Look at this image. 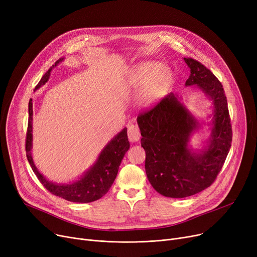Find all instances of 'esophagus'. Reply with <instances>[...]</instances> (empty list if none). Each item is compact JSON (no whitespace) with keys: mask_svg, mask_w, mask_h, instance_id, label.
I'll list each match as a JSON object with an SVG mask.
<instances>
[{"mask_svg":"<svg viewBox=\"0 0 257 257\" xmlns=\"http://www.w3.org/2000/svg\"><path fill=\"white\" fill-rule=\"evenodd\" d=\"M141 138V131L138 125H130L128 127V139L130 142H138Z\"/></svg>","mask_w":257,"mask_h":257,"instance_id":"esophagus-1","label":"esophagus"}]
</instances>
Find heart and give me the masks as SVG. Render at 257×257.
Returning <instances> with one entry per match:
<instances>
[{
    "instance_id": "heart-1",
    "label": "heart",
    "mask_w": 257,
    "mask_h": 257,
    "mask_svg": "<svg viewBox=\"0 0 257 257\" xmlns=\"http://www.w3.org/2000/svg\"><path fill=\"white\" fill-rule=\"evenodd\" d=\"M171 73L166 66L157 61H144L138 64L131 73L133 84L146 87L143 91V100L147 103L153 102L170 82Z\"/></svg>"
}]
</instances>
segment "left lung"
I'll return each instance as SVG.
<instances>
[{
  "instance_id": "1",
  "label": "left lung",
  "mask_w": 257,
  "mask_h": 257,
  "mask_svg": "<svg viewBox=\"0 0 257 257\" xmlns=\"http://www.w3.org/2000/svg\"><path fill=\"white\" fill-rule=\"evenodd\" d=\"M191 69L185 85H197L213 102L212 129L208 146L194 152L188 140L199 123L173 92L138 116L145 169L151 185L170 198H184L210 186L230 150L232 128L222 83L210 70L193 58H184Z\"/></svg>"
}]
</instances>
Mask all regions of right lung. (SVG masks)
<instances>
[{"label":"right lung","mask_w":257,"mask_h":257,"mask_svg":"<svg viewBox=\"0 0 257 257\" xmlns=\"http://www.w3.org/2000/svg\"><path fill=\"white\" fill-rule=\"evenodd\" d=\"M62 59L52 65L48 72L40 79L35 89L44 85L50 78L52 67L56 66ZM32 99L29 101V118L28 128L26 133V155L29 164L36 175L38 180L47 188V190L55 196L61 197L67 201L78 202V203H88L102 198L111 187L118 171V167L121 163L124 155L128 151L130 144L127 137V128H124L117 136L108 144L101 152L97 163L86 172L84 176L80 180L71 184H56L47 180L36 169L31 156L32 148Z\"/></svg>","instance_id":"1"}]
</instances>
